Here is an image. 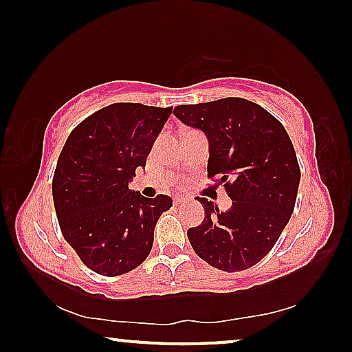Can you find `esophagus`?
Here are the masks:
<instances>
[{
  "instance_id": "34e87169",
  "label": "esophagus",
  "mask_w": 352,
  "mask_h": 352,
  "mask_svg": "<svg viewBox=\"0 0 352 352\" xmlns=\"http://www.w3.org/2000/svg\"><path fill=\"white\" fill-rule=\"evenodd\" d=\"M184 204V201L182 200V199H174V205L175 206H180V205H183Z\"/></svg>"
}]
</instances>
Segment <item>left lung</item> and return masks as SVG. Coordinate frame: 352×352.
Wrapping results in <instances>:
<instances>
[{
    "instance_id": "1",
    "label": "left lung",
    "mask_w": 352,
    "mask_h": 352,
    "mask_svg": "<svg viewBox=\"0 0 352 352\" xmlns=\"http://www.w3.org/2000/svg\"><path fill=\"white\" fill-rule=\"evenodd\" d=\"M174 113L208 136V178L233 200L222 212L199 197L205 220L188 230L190 245L219 270H247L269 254L294 212L301 177L294 144L283 124L248 99L177 105Z\"/></svg>"
}]
</instances>
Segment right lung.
Listing matches in <instances>:
<instances>
[{
  "mask_svg": "<svg viewBox=\"0 0 352 352\" xmlns=\"http://www.w3.org/2000/svg\"><path fill=\"white\" fill-rule=\"evenodd\" d=\"M172 113L118 102L76 126L57 160L52 199L60 231L88 269L119 276L146 261L169 195L142 197L129 188Z\"/></svg>",
  "mask_w": 352,
  "mask_h": 352,
  "instance_id": "1",
  "label": "right lung"
}]
</instances>
